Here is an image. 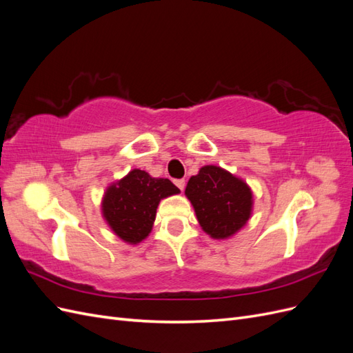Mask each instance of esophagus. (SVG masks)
Returning <instances> with one entry per match:
<instances>
[{
  "label": "esophagus",
  "mask_w": 353,
  "mask_h": 353,
  "mask_svg": "<svg viewBox=\"0 0 353 353\" xmlns=\"http://www.w3.org/2000/svg\"><path fill=\"white\" fill-rule=\"evenodd\" d=\"M175 184H176V187L181 191H184V187H185V181L184 179H175Z\"/></svg>",
  "instance_id": "34e87169"
}]
</instances>
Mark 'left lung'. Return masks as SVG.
Instances as JSON below:
<instances>
[{
	"mask_svg": "<svg viewBox=\"0 0 353 353\" xmlns=\"http://www.w3.org/2000/svg\"><path fill=\"white\" fill-rule=\"evenodd\" d=\"M185 196L193 205L200 227L212 239H228L250 218L249 185L219 166H203L191 176Z\"/></svg>",
	"mask_w": 353,
	"mask_h": 353,
	"instance_id": "8db88e82",
	"label": "left lung"
}]
</instances>
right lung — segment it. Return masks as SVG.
<instances>
[{"label":"right lung","instance_id":"right-lung-1","mask_svg":"<svg viewBox=\"0 0 353 353\" xmlns=\"http://www.w3.org/2000/svg\"><path fill=\"white\" fill-rule=\"evenodd\" d=\"M178 193L179 188L168 178H152L134 169L105 191L103 216L117 237L137 244L150 234L159 201Z\"/></svg>","mask_w":353,"mask_h":353}]
</instances>
